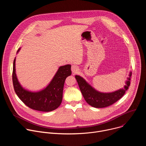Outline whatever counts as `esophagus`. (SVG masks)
Returning <instances> with one entry per match:
<instances>
[{
	"instance_id": "esophagus-1",
	"label": "esophagus",
	"mask_w": 146,
	"mask_h": 146,
	"mask_svg": "<svg viewBox=\"0 0 146 146\" xmlns=\"http://www.w3.org/2000/svg\"><path fill=\"white\" fill-rule=\"evenodd\" d=\"M72 71L73 74H76L78 71V67L77 65H72Z\"/></svg>"
}]
</instances>
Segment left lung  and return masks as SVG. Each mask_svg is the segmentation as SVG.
I'll return each instance as SVG.
<instances>
[{
  "mask_svg": "<svg viewBox=\"0 0 146 146\" xmlns=\"http://www.w3.org/2000/svg\"><path fill=\"white\" fill-rule=\"evenodd\" d=\"M131 75L132 72H130L124 88L111 93L98 92L88 84L82 77L76 75L75 78L83 97L89 105L96 108H103L113 105L123 96L130 86Z\"/></svg>",
  "mask_w": 146,
  "mask_h": 146,
  "instance_id": "obj_1",
  "label": "left lung"
}]
</instances>
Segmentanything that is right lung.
<instances>
[{"instance_id":"add662e5","label":"right lung","mask_w":146,"mask_h":146,"mask_svg":"<svg viewBox=\"0 0 146 146\" xmlns=\"http://www.w3.org/2000/svg\"><path fill=\"white\" fill-rule=\"evenodd\" d=\"M15 58L13 62L12 78L14 89L18 98L28 107L35 110L48 112L57 109L62 100L65 81L72 74L71 65L60 66L46 88L33 92L25 90L20 85L15 74Z\"/></svg>"}]
</instances>
